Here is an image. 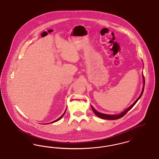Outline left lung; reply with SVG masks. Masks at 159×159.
<instances>
[{"label":"left lung","instance_id":"obj_1","mask_svg":"<svg viewBox=\"0 0 159 159\" xmlns=\"http://www.w3.org/2000/svg\"><path fill=\"white\" fill-rule=\"evenodd\" d=\"M143 82H144V85H143V90L142 92L139 95V97L137 98L136 101L134 102L133 104H132L131 106H130L129 108H128L127 109H126L124 111H123L122 113H121L119 114H114V115H109V114H102L99 113L98 111H97V110H95V109L91 106V108H92V110H93V113L95 114L98 117H99V118H101V119H106V120H116V119H120L123 116H124L129 111L135 106V104L137 102V101L140 99V98L141 97L143 93V92H144V86H145V79H144V75H143Z\"/></svg>","mask_w":159,"mask_h":159}]
</instances>
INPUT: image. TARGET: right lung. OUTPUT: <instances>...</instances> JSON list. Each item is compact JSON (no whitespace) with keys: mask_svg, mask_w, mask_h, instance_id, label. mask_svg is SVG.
I'll return each mask as SVG.
<instances>
[{"mask_svg":"<svg viewBox=\"0 0 159 159\" xmlns=\"http://www.w3.org/2000/svg\"><path fill=\"white\" fill-rule=\"evenodd\" d=\"M66 111H65V112H64V114H62V116H61L60 117V118H58V119H57V120H55V121H52V122H51V123H54V122H56V121H58V120H60L61 119V118H62V117H63V116H64V113H66Z\"/></svg>","mask_w":159,"mask_h":159,"instance_id":"obj_1","label":"right lung"}]
</instances>
